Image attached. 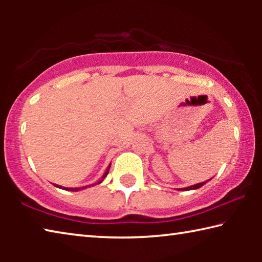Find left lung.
Here are the masks:
<instances>
[{
  "label": "left lung",
  "mask_w": 262,
  "mask_h": 262,
  "mask_svg": "<svg viewBox=\"0 0 262 262\" xmlns=\"http://www.w3.org/2000/svg\"><path fill=\"white\" fill-rule=\"evenodd\" d=\"M207 183V181H205V183H201V184H196V185H193V186H189V187H186V188H180L179 190H189V189H196V188H200L202 185H205Z\"/></svg>",
  "instance_id": "8db88e82"
}]
</instances>
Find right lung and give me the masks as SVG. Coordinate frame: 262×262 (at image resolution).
Here are the masks:
<instances>
[{
  "mask_svg": "<svg viewBox=\"0 0 262 262\" xmlns=\"http://www.w3.org/2000/svg\"><path fill=\"white\" fill-rule=\"evenodd\" d=\"M110 167H111V164H110V165H108V167H107V168H106V172H105V173H104V176H103V178H101V180H99V181H98V183H97V184H100V183H101V181H103V180H104V178H105V177H106V176H107V173H108V171H110ZM57 187H60V188H62V189H68V190H73V192H77V190H79V189H84V188H86V187H88V186H85V187H81V188H64V187H62V186H57Z\"/></svg>",
  "mask_w": 262,
  "mask_h": 262,
  "instance_id": "1",
  "label": "right lung"
}]
</instances>
